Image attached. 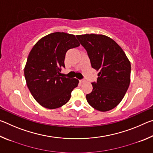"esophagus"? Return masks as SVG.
Listing matches in <instances>:
<instances>
[{"mask_svg":"<svg viewBox=\"0 0 153 153\" xmlns=\"http://www.w3.org/2000/svg\"><path fill=\"white\" fill-rule=\"evenodd\" d=\"M85 82H86V80H85V79H80L79 80V82L80 83H84Z\"/></svg>","mask_w":153,"mask_h":153,"instance_id":"obj_1","label":"esophagus"}]
</instances>
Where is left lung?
Instances as JSON below:
<instances>
[{"label":"left lung","mask_w":153,"mask_h":153,"mask_svg":"<svg viewBox=\"0 0 153 153\" xmlns=\"http://www.w3.org/2000/svg\"><path fill=\"white\" fill-rule=\"evenodd\" d=\"M86 49L92 68L99 71L92 91L86 94L88 104L102 112L120 104L130 83L131 64L124 51L111 38L102 34L77 35Z\"/></svg>","instance_id":"obj_1"}]
</instances>
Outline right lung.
Returning <instances> with one entry per match:
<instances>
[{
	"label": "right lung",
	"mask_w": 153,
	"mask_h": 153,
	"mask_svg": "<svg viewBox=\"0 0 153 153\" xmlns=\"http://www.w3.org/2000/svg\"><path fill=\"white\" fill-rule=\"evenodd\" d=\"M80 45L76 36L54 32L36 43L28 55L24 76L28 89L39 104L49 109L59 108L69 101L78 85L76 78L60 77L67 51Z\"/></svg>",
	"instance_id": "add662e5"
}]
</instances>
